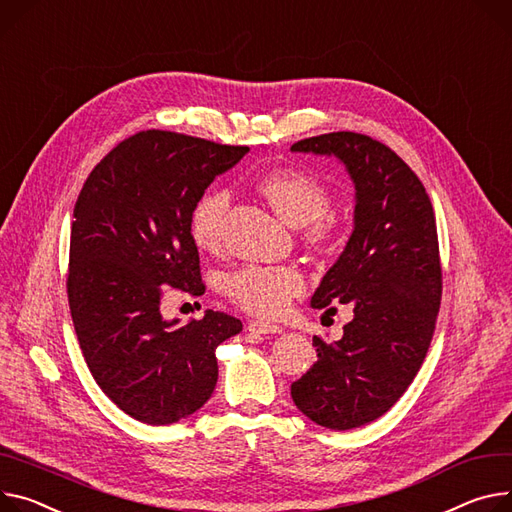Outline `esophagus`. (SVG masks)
Masks as SVG:
<instances>
[{
	"mask_svg": "<svg viewBox=\"0 0 512 512\" xmlns=\"http://www.w3.org/2000/svg\"><path fill=\"white\" fill-rule=\"evenodd\" d=\"M246 330L252 332V334H262V336H266V334H281L283 332L281 326L270 324V322H250L246 326Z\"/></svg>",
	"mask_w": 512,
	"mask_h": 512,
	"instance_id": "34e87169",
	"label": "esophagus"
}]
</instances>
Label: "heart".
Instances as JSON below:
<instances>
[{
    "label": "heart",
    "mask_w": 512,
    "mask_h": 512,
    "mask_svg": "<svg viewBox=\"0 0 512 512\" xmlns=\"http://www.w3.org/2000/svg\"><path fill=\"white\" fill-rule=\"evenodd\" d=\"M254 188L289 225L303 229L305 242L322 246L334 238L336 225L326 213L330 192L316 174L299 168H274L258 174ZM227 211L229 194L225 190H209L194 205L190 235L201 250L213 252L221 246ZM225 289L252 316L274 318L303 293L305 281L293 266L248 264L227 274Z\"/></svg>",
    "instance_id": "1"
}]
</instances>
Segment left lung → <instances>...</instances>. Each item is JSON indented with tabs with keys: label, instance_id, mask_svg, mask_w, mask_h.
<instances>
[{
	"label": "left lung",
	"instance_id": "1",
	"mask_svg": "<svg viewBox=\"0 0 512 512\" xmlns=\"http://www.w3.org/2000/svg\"><path fill=\"white\" fill-rule=\"evenodd\" d=\"M291 151L336 157L355 184L352 233L309 301L348 303L352 320L332 344L313 336L318 361L291 385L309 420L350 430L396 404L426 357L441 305L435 213L402 157L367 135L328 133Z\"/></svg>",
	"mask_w": 512,
	"mask_h": 512
}]
</instances>
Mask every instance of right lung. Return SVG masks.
Listing matches in <instances>:
<instances>
[{"mask_svg":"<svg viewBox=\"0 0 512 512\" xmlns=\"http://www.w3.org/2000/svg\"><path fill=\"white\" fill-rule=\"evenodd\" d=\"M250 147L170 131H141L88 176L73 209L67 297L86 363L131 418L162 426L207 404L215 348L242 322L207 309L166 320L164 287L205 291L190 215L207 186Z\"/></svg>","mask_w":512,"mask_h":512,"instance_id":"obj_1","label":"right lung"}]
</instances>
